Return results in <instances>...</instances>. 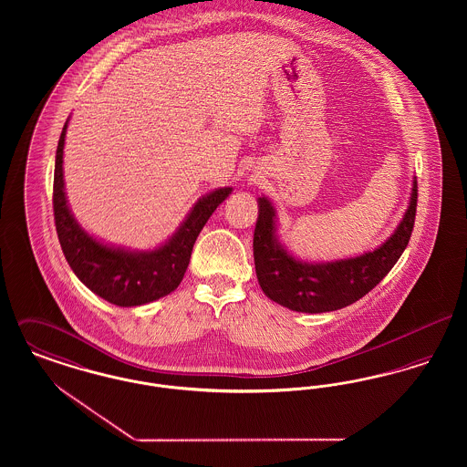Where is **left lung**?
Returning a JSON list of instances; mask_svg holds the SVG:
<instances>
[{"label": "left lung", "instance_id": "left-lung-1", "mask_svg": "<svg viewBox=\"0 0 467 467\" xmlns=\"http://www.w3.org/2000/svg\"><path fill=\"white\" fill-rule=\"evenodd\" d=\"M417 178L408 210L394 234L373 252L333 263H303L292 257L276 238V212L259 198V219L254 231L255 273L267 297L303 313L341 310L364 297L394 267L410 242L417 213Z\"/></svg>", "mask_w": 467, "mask_h": 467}]
</instances>
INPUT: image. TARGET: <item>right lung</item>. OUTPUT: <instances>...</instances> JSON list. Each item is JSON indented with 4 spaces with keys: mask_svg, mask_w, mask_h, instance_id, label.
I'll return each mask as SVG.
<instances>
[{
    "mask_svg": "<svg viewBox=\"0 0 467 467\" xmlns=\"http://www.w3.org/2000/svg\"><path fill=\"white\" fill-rule=\"evenodd\" d=\"M67 128V120L56 152L52 204L57 238L67 265L86 287L117 306L131 308L168 296L185 275L201 229L233 189L223 187L202 196L177 233L156 250L131 252L109 246L89 236L69 212L63 180Z\"/></svg>",
    "mask_w": 467,
    "mask_h": 467,
    "instance_id": "obj_1",
    "label": "right lung"
}]
</instances>
